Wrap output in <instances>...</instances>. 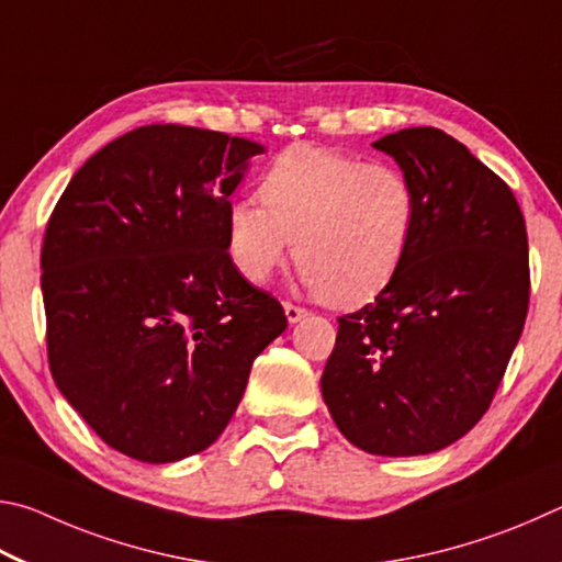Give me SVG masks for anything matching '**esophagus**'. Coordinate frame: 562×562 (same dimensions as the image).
Masks as SVG:
<instances>
[{
  "mask_svg": "<svg viewBox=\"0 0 562 562\" xmlns=\"http://www.w3.org/2000/svg\"><path fill=\"white\" fill-rule=\"evenodd\" d=\"M283 311H286V318H289V323H299L301 318H306V316H308V311H306V308L293 306V303H286V306H283Z\"/></svg>",
  "mask_w": 562,
  "mask_h": 562,
  "instance_id": "obj_1",
  "label": "esophagus"
}]
</instances>
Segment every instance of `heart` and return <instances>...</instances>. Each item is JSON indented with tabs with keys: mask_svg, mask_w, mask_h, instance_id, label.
<instances>
[{
	"mask_svg": "<svg viewBox=\"0 0 562 562\" xmlns=\"http://www.w3.org/2000/svg\"><path fill=\"white\" fill-rule=\"evenodd\" d=\"M259 200H236L226 212L236 269L263 283L296 246L303 283L338 308L378 299L405 269L419 229V192L402 167L318 145L276 155Z\"/></svg>",
	"mask_w": 562,
	"mask_h": 562,
	"instance_id": "1",
	"label": "heart"
}]
</instances>
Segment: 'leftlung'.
I'll list each match as a JSON object with an SVG mask.
<instances>
[{
  "label": "left lung",
  "mask_w": 562,
  "mask_h": 562,
  "mask_svg": "<svg viewBox=\"0 0 562 562\" xmlns=\"http://www.w3.org/2000/svg\"><path fill=\"white\" fill-rule=\"evenodd\" d=\"M372 145L415 182L419 229L397 279L338 318L321 392L368 454H431L486 415L524 333L526 220L510 187L445 131L405 127Z\"/></svg>",
  "instance_id": "obj_1"
}]
</instances>
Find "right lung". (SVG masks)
I'll return each instance as SVG.
<instances>
[{
    "mask_svg": "<svg viewBox=\"0 0 562 562\" xmlns=\"http://www.w3.org/2000/svg\"><path fill=\"white\" fill-rule=\"evenodd\" d=\"M259 153L202 127H135L88 157L48 216V368L125 457L167 464L214 445L289 326L226 251L229 194Z\"/></svg>",
    "mask_w": 562,
    "mask_h": 562,
    "instance_id": "right-lung-1",
    "label": "right lung"
}]
</instances>
